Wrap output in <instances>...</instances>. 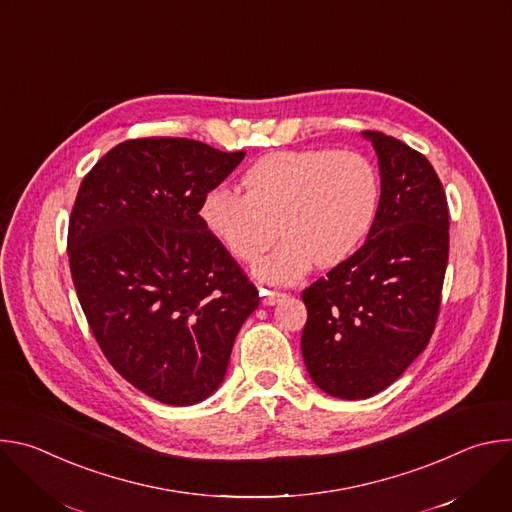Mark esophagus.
Wrapping results in <instances>:
<instances>
[{
	"label": "esophagus",
	"instance_id": "obj_1",
	"mask_svg": "<svg viewBox=\"0 0 512 512\" xmlns=\"http://www.w3.org/2000/svg\"><path fill=\"white\" fill-rule=\"evenodd\" d=\"M285 294H281V291H269V289H261V304L263 306H273L277 304L279 300H283Z\"/></svg>",
	"mask_w": 512,
	"mask_h": 512
}]
</instances>
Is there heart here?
Wrapping results in <instances>:
<instances>
[{
    "label": "heart",
    "instance_id": "heart-1",
    "mask_svg": "<svg viewBox=\"0 0 512 512\" xmlns=\"http://www.w3.org/2000/svg\"><path fill=\"white\" fill-rule=\"evenodd\" d=\"M241 192L216 186L200 204L210 235L235 259L255 261L257 279L294 283L316 263L334 267L367 239L381 200L375 164L358 152L287 150L267 154L243 176Z\"/></svg>",
    "mask_w": 512,
    "mask_h": 512
}]
</instances>
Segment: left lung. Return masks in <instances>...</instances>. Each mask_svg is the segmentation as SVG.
<instances>
[{
	"label": "left lung",
	"mask_w": 512,
	"mask_h": 512,
	"mask_svg": "<svg viewBox=\"0 0 512 512\" xmlns=\"http://www.w3.org/2000/svg\"><path fill=\"white\" fill-rule=\"evenodd\" d=\"M379 158L381 200L364 245L304 289L302 354L338 399H369L425 350L442 304L450 249L444 186L427 158L362 131Z\"/></svg>",
	"instance_id": "8db88e82"
}]
</instances>
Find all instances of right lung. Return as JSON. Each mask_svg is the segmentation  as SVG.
I'll list each match as a JSON object with an SVG mask.
<instances>
[{"mask_svg": "<svg viewBox=\"0 0 512 512\" xmlns=\"http://www.w3.org/2000/svg\"><path fill=\"white\" fill-rule=\"evenodd\" d=\"M245 152L184 137L123 141L85 176L68 223V261L111 367L166 405L221 387L259 291L200 218L208 190Z\"/></svg>", "mask_w": 512, "mask_h": 512, "instance_id": "1", "label": "right lung"}]
</instances>
